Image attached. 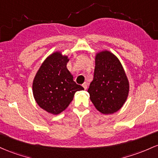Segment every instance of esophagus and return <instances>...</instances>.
<instances>
[{
  "mask_svg": "<svg viewBox=\"0 0 158 158\" xmlns=\"http://www.w3.org/2000/svg\"><path fill=\"white\" fill-rule=\"evenodd\" d=\"M82 86H83V87L84 88V89H87V84H86V82L84 83V84H83Z\"/></svg>",
  "mask_w": 158,
  "mask_h": 158,
  "instance_id": "1",
  "label": "esophagus"
}]
</instances>
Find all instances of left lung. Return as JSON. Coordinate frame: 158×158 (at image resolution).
<instances>
[{
  "label": "left lung",
  "mask_w": 158,
  "mask_h": 158,
  "mask_svg": "<svg viewBox=\"0 0 158 158\" xmlns=\"http://www.w3.org/2000/svg\"><path fill=\"white\" fill-rule=\"evenodd\" d=\"M128 92V80L118 58L107 51L97 54L93 81L88 89L95 108L103 114H112L123 106Z\"/></svg>",
  "instance_id": "obj_1"
}]
</instances>
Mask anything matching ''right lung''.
Instances as JSON below:
<instances>
[{
  "mask_svg": "<svg viewBox=\"0 0 158 158\" xmlns=\"http://www.w3.org/2000/svg\"><path fill=\"white\" fill-rule=\"evenodd\" d=\"M68 62L66 56L54 53L43 62L33 80V93L36 103L54 115L66 109L76 92L84 90L67 69Z\"/></svg>",
  "mask_w": 158,
  "mask_h": 158,
  "instance_id": "obj_1",
  "label": "right lung"
}]
</instances>
